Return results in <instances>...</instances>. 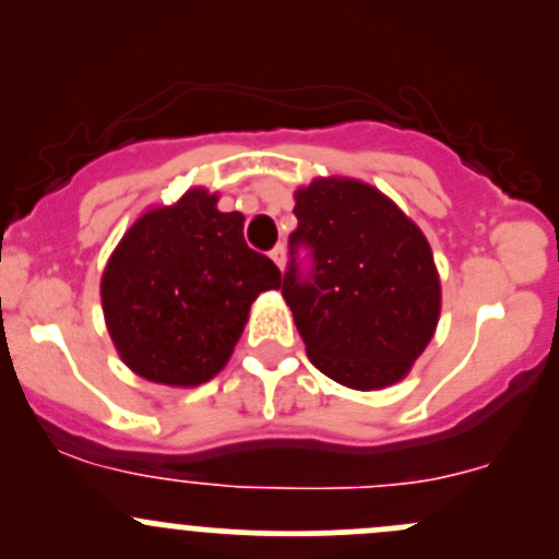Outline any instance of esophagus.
Masks as SVG:
<instances>
[{
  "label": "esophagus",
  "instance_id": "obj_1",
  "mask_svg": "<svg viewBox=\"0 0 559 559\" xmlns=\"http://www.w3.org/2000/svg\"><path fill=\"white\" fill-rule=\"evenodd\" d=\"M270 257H273V262H275V264H278V267H281V270H284V264H286V248H284V246H281V243H278V246H275V248H273V251H270Z\"/></svg>",
  "mask_w": 559,
  "mask_h": 559
}]
</instances>
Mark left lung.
Listing matches in <instances>:
<instances>
[{
    "mask_svg": "<svg viewBox=\"0 0 559 559\" xmlns=\"http://www.w3.org/2000/svg\"><path fill=\"white\" fill-rule=\"evenodd\" d=\"M297 229L281 295L308 359L343 386L370 392L403 379L441 313V281L421 229L373 186L316 178L295 191ZM308 247L312 267L296 251Z\"/></svg>",
    "mask_w": 559,
    "mask_h": 559,
    "instance_id": "left-lung-1",
    "label": "left lung"
}]
</instances>
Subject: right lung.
<instances>
[{
  "label": "right lung",
  "mask_w": 559,
  "mask_h": 559,
  "mask_svg": "<svg viewBox=\"0 0 559 559\" xmlns=\"http://www.w3.org/2000/svg\"><path fill=\"white\" fill-rule=\"evenodd\" d=\"M191 189L129 227L103 273V311L123 362L143 379L197 386L227 365L251 302L278 289L273 259L251 251L243 213Z\"/></svg>",
  "instance_id": "right-lung-1"
}]
</instances>
